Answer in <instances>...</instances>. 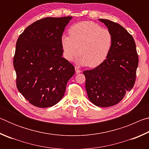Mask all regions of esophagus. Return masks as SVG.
Segmentation results:
<instances>
[{"mask_svg":"<svg viewBox=\"0 0 149 149\" xmlns=\"http://www.w3.org/2000/svg\"><path fill=\"white\" fill-rule=\"evenodd\" d=\"M75 72H76V74H79V73L81 72V70L76 66L75 67Z\"/></svg>","mask_w":149,"mask_h":149,"instance_id":"34e87169","label":"esophagus"}]
</instances>
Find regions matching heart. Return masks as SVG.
Listing matches in <instances>:
<instances>
[{
  "instance_id": "obj_1",
  "label": "heart",
  "mask_w": 149,
  "mask_h": 149,
  "mask_svg": "<svg viewBox=\"0 0 149 149\" xmlns=\"http://www.w3.org/2000/svg\"><path fill=\"white\" fill-rule=\"evenodd\" d=\"M70 36L63 35L61 42L65 58L72 61L79 53L81 65L95 68L107 59L113 37L107 28L93 22L84 21L70 27Z\"/></svg>"
}]
</instances>
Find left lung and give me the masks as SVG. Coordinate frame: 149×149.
<instances>
[{
	"instance_id": "obj_1",
	"label": "left lung",
	"mask_w": 149,
	"mask_h": 149,
	"mask_svg": "<svg viewBox=\"0 0 149 149\" xmlns=\"http://www.w3.org/2000/svg\"><path fill=\"white\" fill-rule=\"evenodd\" d=\"M113 37L110 52L95 68L85 70V89L90 101L100 107L117 104L135 84L139 58L132 35L120 24L99 19Z\"/></svg>"
}]
</instances>
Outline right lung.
Listing matches in <instances>:
<instances>
[{
	"mask_svg": "<svg viewBox=\"0 0 149 149\" xmlns=\"http://www.w3.org/2000/svg\"><path fill=\"white\" fill-rule=\"evenodd\" d=\"M72 18L49 17L37 20L17 39L13 61L16 86L35 107L47 108L58 102L75 74L74 65L62 57L61 42Z\"/></svg>",
	"mask_w": 149,
	"mask_h": 149,
	"instance_id": "right-lung-1",
	"label": "right lung"
}]
</instances>
